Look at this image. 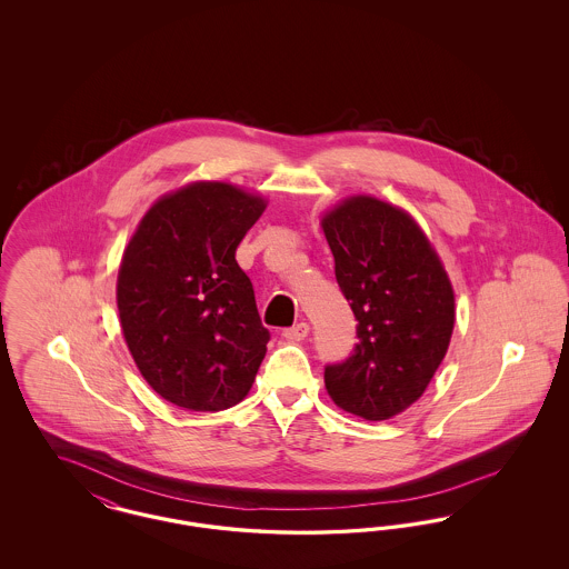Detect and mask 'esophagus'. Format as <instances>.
<instances>
[{"mask_svg": "<svg viewBox=\"0 0 569 569\" xmlns=\"http://www.w3.org/2000/svg\"><path fill=\"white\" fill-rule=\"evenodd\" d=\"M281 335H283V339H288L290 343H297V341H302V339L309 335V325H307V322H298V325L292 326V328H286Z\"/></svg>", "mask_w": 569, "mask_h": 569, "instance_id": "34e87169", "label": "esophagus"}]
</instances>
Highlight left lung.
<instances>
[{
  "mask_svg": "<svg viewBox=\"0 0 569 569\" xmlns=\"http://www.w3.org/2000/svg\"><path fill=\"white\" fill-rule=\"evenodd\" d=\"M320 223L358 320L353 353L326 367V390L358 418H395L425 395L448 352L452 281L425 230L397 204L356 193Z\"/></svg>",
  "mask_w": 569,
  "mask_h": 569,
  "instance_id": "left-lung-1",
  "label": "left lung"
}]
</instances>
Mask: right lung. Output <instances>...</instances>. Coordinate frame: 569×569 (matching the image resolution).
<instances>
[{
  "instance_id": "obj_1",
  "label": "right lung",
  "mask_w": 569,
  "mask_h": 569,
  "mask_svg": "<svg viewBox=\"0 0 569 569\" xmlns=\"http://www.w3.org/2000/svg\"><path fill=\"white\" fill-rule=\"evenodd\" d=\"M267 204L226 181H193L158 198L123 249V339L140 376L172 406L219 411L253 386L271 335L234 253Z\"/></svg>"
}]
</instances>
